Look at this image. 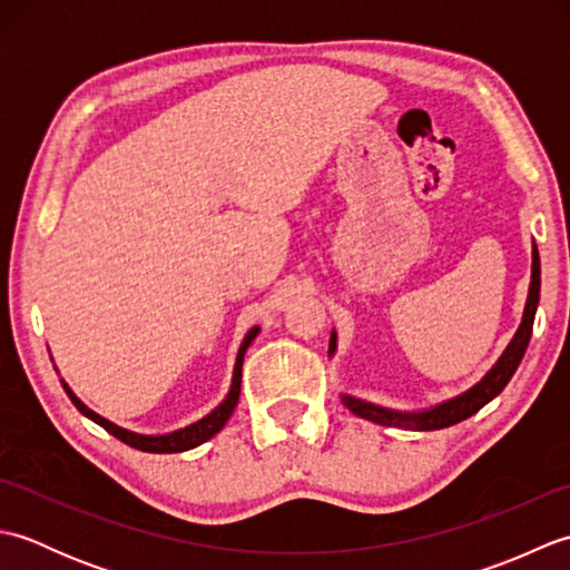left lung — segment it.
I'll use <instances>...</instances> for the list:
<instances>
[{"label":"left lung","instance_id":"left-lung-1","mask_svg":"<svg viewBox=\"0 0 570 570\" xmlns=\"http://www.w3.org/2000/svg\"><path fill=\"white\" fill-rule=\"evenodd\" d=\"M539 292H541V262H539V249L537 245H531V282H529V294H527V304L522 313V323L510 341V345L504 347V353L500 360L488 370L485 377H482L478 384H472L468 392L458 394L453 399H445V402L435 404L431 409H421V411H399L390 406H380L365 402V399L353 396V394H341L343 404L353 411L355 416L367 419L372 423H380V426H394V429H409V431H439L448 429L453 423H460L470 419L472 414L492 402L498 396L507 382L512 380V374L517 372L519 362H522L531 328H534V316H537V306H539ZM337 350V335L335 331L331 333V343H328V355L333 357Z\"/></svg>","mask_w":570,"mask_h":570}]
</instances>
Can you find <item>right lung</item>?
I'll return each instance as SVG.
<instances>
[{"label":"right lung","instance_id":"add662e5","mask_svg":"<svg viewBox=\"0 0 570 570\" xmlns=\"http://www.w3.org/2000/svg\"><path fill=\"white\" fill-rule=\"evenodd\" d=\"M259 335V325H254V328L247 331L245 341H242L239 350H237V357H235V370H233V382H229V392L225 394V399L220 404H217L210 414H205L203 419L188 423V426L184 429H176V431H168V433H137V431H129V429H122L117 426V423H112L110 419L100 416L98 411H92L90 406H85L80 399L76 396V392L70 390V386L60 380V384H63L66 394L70 396V402L76 404V409L80 411L82 416H88L90 421L98 423V426H102L107 433H112L115 439H119L122 443L137 448V451H144V453H184V451H190V448H196L205 441H210L215 433H220V429L227 423V419L233 416V411L239 402V386H242V362H245V353L247 347L252 345L254 337Z\"/></svg>","mask_w":570,"mask_h":570}]
</instances>
